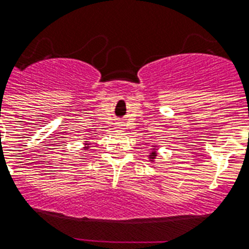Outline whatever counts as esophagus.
I'll return each mask as SVG.
<instances>
[{
	"label": "esophagus",
	"mask_w": 249,
	"mask_h": 249,
	"mask_svg": "<svg viewBox=\"0 0 249 249\" xmlns=\"http://www.w3.org/2000/svg\"><path fill=\"white\" fill-rule=\"evenodd\" d=\"M118 129H119V130H123V129H124V124H119Z\"/></svg>",
	"instance_id": "34e87169"
}]
</instances>
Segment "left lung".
I'll use <instances>...</instances> for the list:
<instances>
[{
	"mask_svg": "<svg viewBox=\"0 0 249 249\" xmlns=\"http://www.w3.org/2000/svg\"><path fill=\"white\" fill-rule=\"evenodd\" d=\"M156 156H157L156 148H153V150H152V152L149 153V160H150V162H153L154 158H156Z\"/></svg>",
	"mask_w": 249,
	"mask_h": 249,
	"instance_id": "8db88e82",
	"label": "left lung"
}]
</instances>
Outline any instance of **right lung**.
<instances>
[{
  "label": "right lung",
  "mask_w": 249,
  "mask_h": 249,
  "mask_svg": "<svg viewBox=\"0 0 249 249\" xmlns=\"http://www.w3.org/2000/svg\"><path fill=\"white\" fill-rule=\"evenodd\" d=\"M85 145H86V147H85V149H89V143H85Z\"/></svg>",
  "instance_id": "right-lung-1"
}]
</instances>
